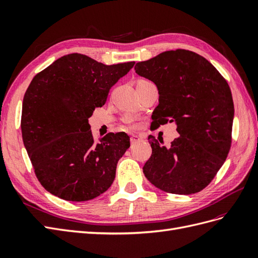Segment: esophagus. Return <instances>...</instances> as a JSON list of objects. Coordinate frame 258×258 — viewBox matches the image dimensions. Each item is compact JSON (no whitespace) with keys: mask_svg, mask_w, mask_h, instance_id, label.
I'll list each match as a JSON object with an SVG mask.
<instances>
[{"mask_svg":"<svg viewBox=\"0 0 258 258\" xmlns=\"http://www.w3.org/2000/svg\"><path fill=\"white\" fill-rule=\"evenodd\" d=\"M140 141H142V137H141V136H139V135H132V136H131L130 142H131L132 144H135V143L140 142Z\"/></svg>","mask_w":258,"mask_h":258,"instance_id":"34e87169","label":"esophagus"}]
</instances>
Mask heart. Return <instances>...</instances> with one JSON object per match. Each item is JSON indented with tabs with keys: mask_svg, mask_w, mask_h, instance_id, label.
<instances>
[{
	"mask_svg": "<svg viewBox=\"0 0 258 258\" xmlns=\"http://www.w3.org/2000/svg\"><path fill=\"white\" fill-rule=\"evenodd\" d=\"M130 126H131V127H136V124H135V123H130Z\"/></svg>",
	"mask_w": 258,
	"mask_h": 258,
	"instance_id": "1",
	"label": "heart"
}]
</instances>
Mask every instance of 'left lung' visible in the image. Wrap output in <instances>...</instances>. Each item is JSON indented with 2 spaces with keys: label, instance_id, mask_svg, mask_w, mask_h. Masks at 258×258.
Wrapping results in <instances>:
<instances>
[{
  "label": "left lung",
  "instance_id": "1",
  "mask_svg": "<svg viewBox=\"0 0 258 258\" xmlns=\"http://www.w3.org/2000/svg\"><path fill=\"white\" fill-rule=\"evenodd\" d=\"M135 70L158 88L154 127L174 121L179 135L168 147L148 137L152 155L143 167L146 178L170 194L206 188L231 146L235 108L227 81L206 58L186 49L161 52L138 62Z\"/></svg>",
  "mask_w": 258,
  "mask_h": 258
}]
</instances>
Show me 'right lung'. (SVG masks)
Instances as JSON below:
<instances>
[{
  "instance_id": "add662e5",
  "label": "right lung",
  "mask_w": 258,
  "mask_h": 258,
  "mask_svg": "<svg viewBox=\"0 0 258 258\" xmlns=\"http://www.w3.org/2000/svg\"><path fill=\"white\" fill-rule=\"evenodd\" d=\"M135 63L106 66L70 53L33 77L23 97L21 132L46 190L63 200L87 201L110 188L130 138L110 132L95 141L88 118Z\"/></svg>"
}]
</instances>
